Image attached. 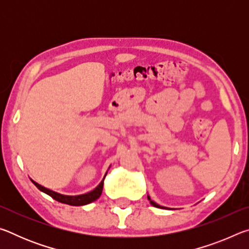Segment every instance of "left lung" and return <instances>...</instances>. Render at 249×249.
Returning <instances> with one entry per match:
<instances>
[{"label":"left lung","instance_id":"left-lung-1","mask_svg":"<svg viewBox=\"0 0 249 249\" xmlns=\"http://www.w3.org/2000/svg\"><path fill=\"white\" fill-rule=\"evenodd\" d=\"M148 199H149V197H148ZM149 200H150V199H149ZM150 204H151V205H154V206H156V208H162V206H160V205H158V204H156L154 201H150ZM163 209H165V208H163Z\"/></svg>","mask_w":249,"mask_h":249}]
</instances>
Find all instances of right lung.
Masks as SVG:
<instances>
[{
    "mask_svg": "<svg viewBox=\"0 0 249 249\" xmlns=\"http://www.w3.org/2000/svg\"><path fill=\"white\" fill-rule=\"evenodd\" d=\"M104 180V179H103ZM103 180L101 181V183L96 187L94 190H92L89 193H86V195H81V196H62L59 195V193L49 190L47 188H44L43 185L38 184L35 181H33V183L36 185L37 188L39 189L40 191H43L45 193H47L48 196H50L60 203H65V204H69V205H74V206H79V205H86L89 204L91 202L95 201L96 199H99L101 193H102V189H103Z\"/></svg>",
    "mask_w": 249,
    "mask_h": 249,
    "instance_id": "right-lung-1",
    "label": "right lung"
}]
</instances>
